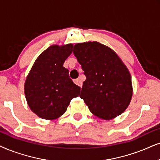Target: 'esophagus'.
I'll return each mask as SVG.
<instances>
[{"label": "esophagus", "instance_id": "obj_1", "mask_svg": "<svg viewBox=\"0 0 160 160\" xmlns=\"http://www.w3.org/2000/svg\"><path fill=\"white\" fill-rule=\"evenodd\" d=\"M74 82L77 85V86H80V88H82V82L80 81V79H76V80H74Z\"/></svg>", "mask_w": 160, "mask_h": 160}]
</instances>
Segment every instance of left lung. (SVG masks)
<instances>
[{
  "label": "left lung",
  "instance_id": "obj_1",
  "mask_svg": "<svg viewBox=\"0 0 160 160\" xmlns=\"http://www.w3.org/2000/svg\"><path fill=\"white\" fill-rule=\"evenodd\" d=\"M73 53L86 75L80 97L90 112L106 120L124 112L132 97V84L117 54L95 41L77 43Z\"/></svg>",
  "mask_w": 160,
  "mask_h": 160
}]
</instances>
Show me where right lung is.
Instances as JSON below:
<instances>
[{"label": "right lung", "instance_id": "1", "mask_svg": "<svg viewBox=\"0 0 160 160\" xmlns=\"http://www.w3.org/2000/svg\"><path fill=\"white\" fill-rule=\"evenodd\" d=\"M72 48V44L48 47L35 60L26 80L24 88L28 105L35 114L45 120L61 116L72 99L80 95V88L62 66Z\"/></svg>", "mask_w": 160, "mask_h": 160}]
</instances>
